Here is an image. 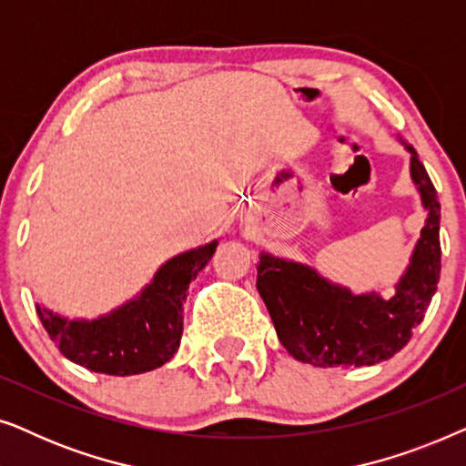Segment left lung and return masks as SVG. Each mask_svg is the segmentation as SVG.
Masks as SVG:
<instances>
[{
  "instance_id": "left-lung-1",
  "label": "left lung",
  "mask_w": 466,
  "mask_h": 466,
  "mask_svg": "<svg viewBox=\"0 0 466 466\" xmlns=\"http://www.w3.org/2000/svg\"><path fill=\"white\" fill-rule=\"evenodd\" d=\"M399 142L411 155L410 176L426 220L390 299L378 290L356 295L348 286L322 278L314 267L260 252L258 295L292 359L322 369L375 365L403 350L411 330L424 320L441 273V206L418 152L400 137Z\"/></svg>"
}]
</instances>
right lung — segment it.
Segmentation results:
<instances>
[{
    "label": "right lung",
    "instance_id": "add662e5",
    "mask_svg": "<svg viewBox=\"0 0 466 466\" xmlns=\"http://www.w3.org/2000/svg\"><path fill=\"white\" fill-rule=\"evenodd\" d=\"M216 246L218 239L165 260L136 297L91 320L59 316L44 305L35 311L50 339L76 365L120 378L152 371L180 348L188 286Z\"/></svg>",
    "mask_w": 466,
    "mask_h": 466
}]
</instances>
